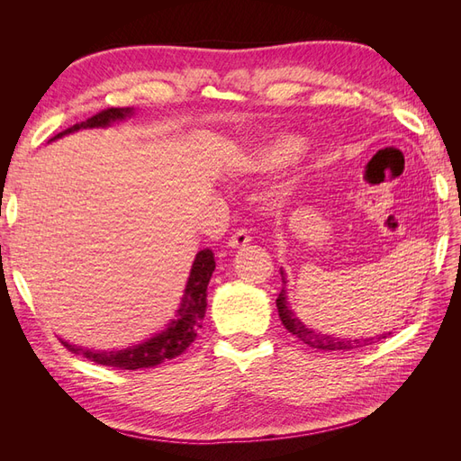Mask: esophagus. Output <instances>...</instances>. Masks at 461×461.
<instances>
[{
	"instance_id": "obj_1",
	"label": "esophagus",
	"mask_w": 461,
	"mask_h": 461,
	"mask_svg": "<svg viewBox=\"0 0 461 461\" xmlns=\"http://www.w3.org/2000/svg\"><path fill=\"white\" fill-rule=\"evenodd\" d=\"M249 240H252V236H249V232L244 230V229H239L229 239V246L230 248H242V246L249 244Z\"/></svg>"
}]
</instances>
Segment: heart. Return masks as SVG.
<instances>
[{"instance_id":"heart-1","label":"heart","mask_w":461,"mask_h":461,"mask_svg":"<svg viewBox=\"0 0 461 461\" xmlns=\"http://www.w3.org/2000/svg\"><path fill=\"white\" fill-rule=\"evenodd\" d=\"M300 149H302V142L298 140V138L281 136L258 153L256 165L261 167V169H271V167L285 165L292 158H296Z\"/></svg>"}]
</instances>
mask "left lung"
<instances>
[{"label":"left lung","mask_w":461,"mask_h":461,"mask_svg":"<svg viewBox=\"0 0 461 461\" xmlns=\"http://www.w3.org/2000/svg\"><path fill=\"white\" fill-rule=\"evenodd\" d=\"M283 275V285H286V278H285V271H281ZM276 310H278V317H281L283 325L288 332L294 334L298 340H302L303 344H308L310 348H315V350H356V348H364L367 344H371L376 339H339V337H332V334H321L310 327H305L302 321L294 315L288 308V302H286V290L283 286L281 294L276 298ZM390 334V332H386ZM386 334H381L379 339H386Z\"/></svg>","instance_id":"8db88e82"}]
</instances>
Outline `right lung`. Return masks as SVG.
Returning <instances> with one entry per match:
<instances>
[{"label":"right lung","instance_id":"right-lung-1","mask_svg":"<svg viewBox=\"0 0 461 461\" xmlns=\"http://www.w3.org/2000/svg\"><path fill=\"white\" fill-rule=\"evenodd\" d=\"M131 115H132V107H109L100 111V113L92 115L86 121L73 124L71 129L55 134L51 140H58V138L80 129L107 127L109 122L122 121L124 117H131ZM213 271H215L213 252L205 248L196 254V259L192 263L190 276L185 288V296H183V302H180V308L176 310L175 319L163 332L156 334V337L142 344L131 346L127 350H119V352H92L63 340L61 344L67 348V350L86 357L94 361V364L117 367V369H131V371L146 369V367H156L163 364L165 359H173L183 354L198 337V330L202 329V319L205 317V308H207V285Z\"/></svg>","mask_w":461,"mask_h":461}]
</instances>
